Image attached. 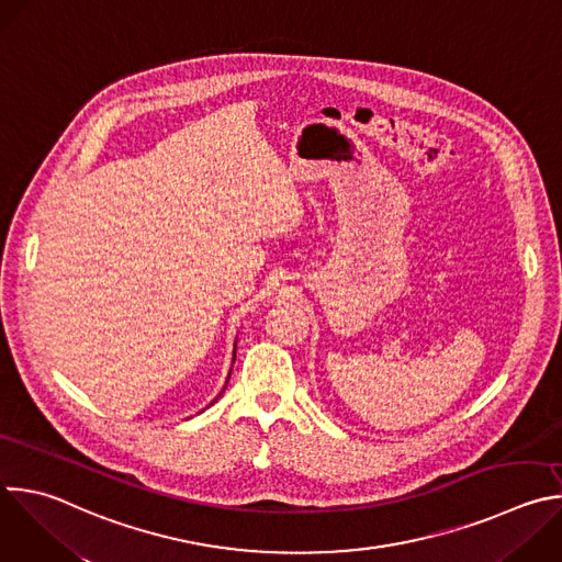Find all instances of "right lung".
I'll use <instances>...</instances> for the list:
<instances>
[{"label": "right lung", "instance_id": "obj_1", "mask_svg": "<svg viewBox=\"0 0 562 562\" xmlns=\"http://www.w3.org/2000/svg\"><path fill=\"white\" fill-rule=\"evenodd\" d=\"M234 361H236V344H234ZM229 375H232V370H229ZM227 382H229V378H227ZM225 389H227V384H225ZM225 389L221 391V395L225 393ZM221 395H218V397H221ZM218 397H216V400H218ZM216 400H214V402H216ZM214 402H212V404H214ZM212 404H210V406H212ZM201 413H203V411H201Z\"/></svg>", "mask_w": 562, "mask_h": 562}]
</instances>
